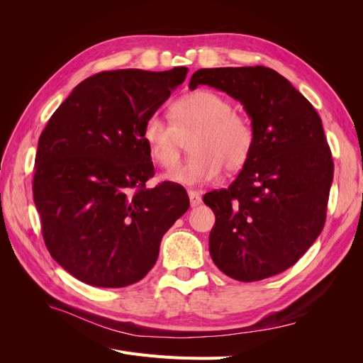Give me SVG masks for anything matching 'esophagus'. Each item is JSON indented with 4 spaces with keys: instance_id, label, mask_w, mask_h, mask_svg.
I'll return each instance as SVG.
<instances>
[{
    "instance_id": "34e87169",
    "label": "esophagus",
    "mask_w": 363,
    "mask_h": 363,
    "mask_svg": "<svg viewBox=\"0 0 363 363\" xmlns=\"http://www.w3.org/2000/svg\"><path fill=\"white\" fill-rule=\"evenodd\" d=\"M188 195H189V200H191V207H196V206H200L203 203L201 195L196 191H188Z\"/></svg>"
}]
</instances>
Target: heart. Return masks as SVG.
<instances>
[{
	"label": "heart",
	"instance_id": "heart-1",
	"mask_svg": "<svg viewBox=\"0 0 363 363\" xmlns=\"http://www.w3.org/2000/svg\"><path fill=\"white\" fill-rule=\"evenodd\" d=\"M171 118L151 113L142 127V139L152 160L169 169L180 159L183 138L194 131L189 139L192 155L168 174L175 183L212 182L223 167L235 172L247 163L255 147L250 121L233 112L232 103L218 92L199 89L180 96L171 107Z\"/></svg>",
	"mask_w": 363,
	"mask_h": 363
}]
</instances>
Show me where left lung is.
I'll return each mask as SVG.
<instances>
[{
	"label": "left lung",
	"instance_id": "left-lung-1",
	"mask_svg": "<svg viewBox=\"0 0 363 363\" xmlns=\"http://www.w3.org/2000/svg\"><path fill=\"white\" fill-rule=\"evenodd\" d=\"M207 84L244 106L255 147L227 189L203 201L215 213L208 251L225 276L257 281L291 268L323 232L333 160L313 106L265 67L204 68L189 89Z\"/></svg>",
	"mask_w": 363,
	"mask_h": 363
}]
</instances>
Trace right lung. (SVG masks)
<instances>
[{
    "label": "right lung",
    "instance_id": "right-lung-1",
    "mask_svg": "<svg viewBox=\"0 0 363 363\" xmlns=\"http://www.w3.org/2000/svg\"><path fill=\"white\" fill-rule=\"evenodd\" d=\"M188 68L118 69L74 87L38 144L33 199L51 257L83 283L124 288L155 267L163 235L189 208L179 184L155 175L145 119Z\"/></svg>",
    "mask_w": 363,
    "mask_h": 363
}]
</instances>
